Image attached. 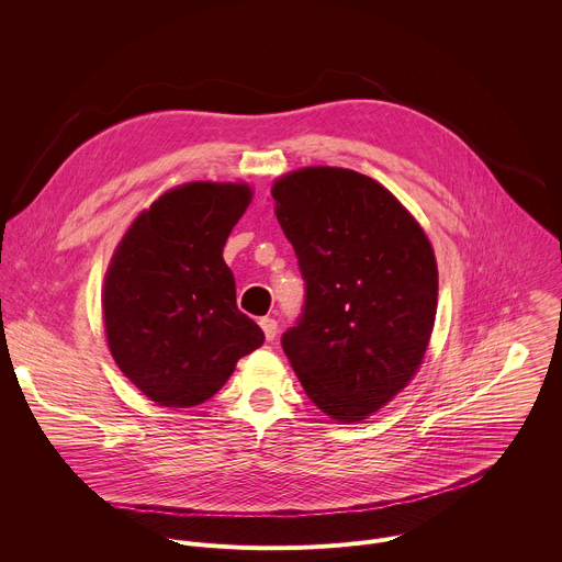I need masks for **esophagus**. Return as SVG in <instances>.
I'll return each instance as SVG.
<instances>
[{
	"instance_id": "1",
	"label": "esophagus",
	"mask_w": 562,
	"mask_h": 562,
	"mask_svg": "<svg viewBox=\"0 0 562 562\" xmlns=\"http://www.w3.org/2000/svg\"><path fill=\"white\" fill-rule=\"evenodd\" d=\"M260 327H262V331H265V338L271 342V340H276V336H278V323L273 317H262L260 319Z\"/></svg>"
}]
</instances>
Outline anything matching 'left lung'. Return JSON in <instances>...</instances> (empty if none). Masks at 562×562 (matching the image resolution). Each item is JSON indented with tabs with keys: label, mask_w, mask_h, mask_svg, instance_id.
Listing matches in <instances>:
<instances>
[{
	"label": "left lung",
	"mask_w": 562,
	"mask_h": 562,
	"mask_svg": "<svg viewBox=\"0 0 562 562\" xmlns=\"http://www.w3.org/2000/svg\"><path fill=\"white\" fill-rule=\"evenodd\" d=\"M271 195L306 284L282 349L317 409L364 420L423 364L438 306L429 237L382 184L349 169L286 173Z\"/></svg>",
	"instance_id": "obj_1"
}]
</instances>
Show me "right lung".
<instances>
[{
  "label": "right lung",
  "instance_id": "add662e5",
  "mask_svg": "<svg viewBox=\"0 0 562 562\" xmlns=\"http://www.w3.org/2000/svg\"><path fill=\"white\" fill-rule=\"evenodd\" d=\"M251 198L243 182L176 187L133 220L111 258L102 291L109 349L157 405H202L237 360L265 342L262 329L237 308L222 258Z\"/></svg>",
  "mask_w": 562,
  "mask_h": 562
}]
</instances>
